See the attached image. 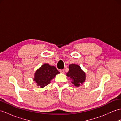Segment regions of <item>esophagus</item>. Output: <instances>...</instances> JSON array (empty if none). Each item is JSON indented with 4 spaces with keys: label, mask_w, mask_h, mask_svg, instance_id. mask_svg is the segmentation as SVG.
<instances>
[{
    "label": "esophagus",
    "mask_w": 121,
    "mask_h": 121,
    "mask_svg": "<svg viewBox=\"0 0 121 121\" xmlns=\"http://www.w3.org/2000/svg\"><path fill=\"white\" fill-rule=\"evenodd\" d=\"M60 72L61 73H62V74H65V70H61L60 71Z\"/></svg>",
    "instance_id": "1"
}]
</instances>
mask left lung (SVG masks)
I'll use <instances>...</instances> for the list:
<instances>
[{
	"label": "left lung",
	"instance_id": "obj_1",
	"mask_svg": "<svg viewBox=\"0 0 121 121\" xmlns=\"http://www.w3.org/2000/svg\"><path fill=\"white\" fill-rule=\"evenodd\" d=\"M69 69L66 76L70 78L71 83L76 87H79L83 84L86 80V74L80 66L76 64H71L69 65Z\"/></svg>",
	"mask_w": 121,
	"mask_h": 121
}]
</instances>
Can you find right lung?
<instances>
[{"label": "right lung", "mask_w": 121, "mask_h": 121, "mask_svg": "<svg viewBox=\"0 0 121 121\" xmlns=\"http://www.w3.org/2000/svg\"><path fill=\"white\" fill-rule=\"evenodd\" d=\"M59 73L60 72L55 66L50 65L48 63H44L36 71L33 81L38 87L43 88L50 84L51 79Z\"/></svg>", "instance_id": "add662e5"}]
</instances>
